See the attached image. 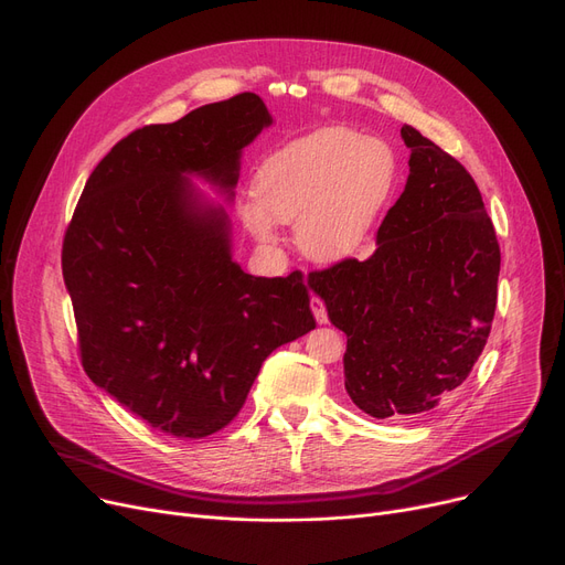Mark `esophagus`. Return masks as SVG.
<instances>
[{"mask_svg":"<svg viewBox=\"0 0 565 565\" xmlns=\"http://www.w3.org/2000/svg\"><path fill=\"white\" fill-rule=\"evenodd\" d=\"M311 311L320 324L328 322V309H324V302L320 298H311Z\"/></svg>","mask_w":565,"mask_h":565,"instance_id":"obj_1","label":"esophagus"}]
</instances>
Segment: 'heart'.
<instances>
[{
    "mask_svg": "<svg viewBox=\"0 0 565 565\" xmlns=\"http://www.w3.org/2000/svg\"><path fill=\"white\" fill-rule=\"evenodd\" d=\"M398 183L390 141L345 126H322L267 156L254 175V196L241 217L260 243L275 224H298L300 249L320 263L364 252Z\"/></svg>",
    "mask_w": 565,
    "mask_h": 565,
    "instance_id": "heart-1",
    "label": "heart"
}]
</instances>
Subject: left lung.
<instances>
[{"label": "left lung", "instance_id": "obj_1", "mask_svg": "<svg viewBox=\"0 0 565 565\" xmlns=\"http://www.w3.org/2000/svg\"><path fill=\"white\" fill-rule=\"evenodd\" d=\"M401 137L409 175L377 249L309 275L348 337L345 392L375 419L428 412L467 380L490 337L501 263L469 171L412 126Z\"/></svg>", "mask_w": 565, "mask_h": 565}]
</instances>
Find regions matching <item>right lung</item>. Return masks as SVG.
<instances>
[{"instance_id":"add662e5","label":"right lung","mask_w":565,"mask_h":565,"mask_svg":"<svg viewBox=\"0 0 565 565\" xmlns=\"http://www.w3.org/2000/svg\"><path fill=\"white\" fill-rule=\"evenodd\" d=\"M270 124L256 94H237L130 132L88 175L64 235L86 375L173 437L228 426L267 354L316 328L305 275L243 273L226 211L185 178L233 196L243 148Z\"/></svg>"}]
</instances>
